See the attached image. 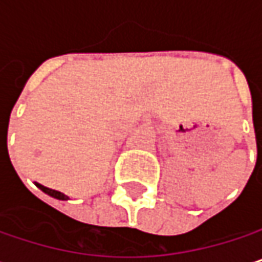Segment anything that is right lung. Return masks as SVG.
<instances>
[{
	"label": "right lung",
	"mask_w": 262,
	"mask_h": 262,
	"mask_svg": "<svg viewBox=\"0 0 262 262\" xmlns=\"http://www.w3.org/2000/svg\"><path fill=\"white\" fill-rule=\"evenodd\" d=\"M36 186L40 188L45 194H48V195H51V197H54V199H59V200H67V199H68L65 194H62V192H59V191H56V189H50V188H47V186H43V185H40V183H36Z\"/></svg>",
	"instance_id": "add662e5"
}]
</instances>
